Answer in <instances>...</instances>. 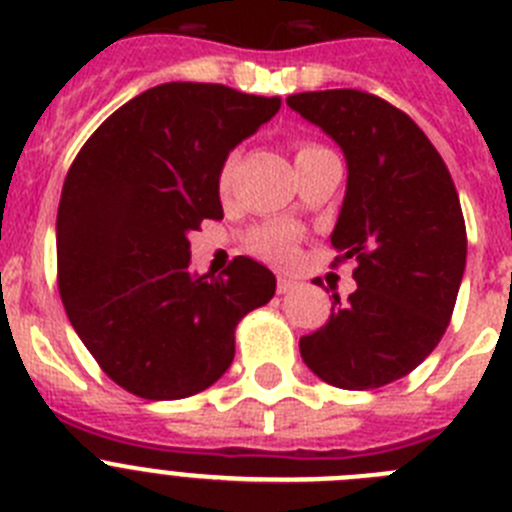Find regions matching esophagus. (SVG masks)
Returning <instances> with one entry per match:
<instances>
[{
	"instance_id": "1",
	"label": "esophagus",
	"mask_w": 512,
	"mask_h": 512,
	"mask_svg": "<svg viewBox=\"0 0 512 512\" xmlns=\"http://www.w3.org/2000/svg\"><path fill=\"white\" fill-rule=\"evenodd\" d=\"M296 288V280L285 278V275H278V293H288V290Z\"/></svg>"
}]
</instances>
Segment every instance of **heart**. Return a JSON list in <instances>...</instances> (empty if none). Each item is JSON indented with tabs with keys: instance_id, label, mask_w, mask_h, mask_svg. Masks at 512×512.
Instances as JSON below:
<instances>
[{
	"instance_id": "obj_1",
	"label": "heart",
	"mask_w": 512,
	"mask_h": 512,
	"mask_svg": "<svg viewBox=\"0 0 512 512\" xmlns=\"http://www.w3.org/2000/svg\"><path fill=\"white\" fill-rule=\"evenodd\" d=\"M319 150H326V147L321 145H313V142H303V145H298L296 150V160L303 158V155H311V153H319ZM234 163H237V155H227V160L222 163V168H219V178H216V183H219V191H227L229 183H232V173H234ZM296 229L290 227H265L260 229V232L252 234V242H250V250L255 252V255L265 257V260L275 262V265H285V262L293 260V252H296Z\"/></svg>"
}]
</instances>
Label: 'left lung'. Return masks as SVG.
Here are the masks:
<instances>
[{
  "instance_id": "obj_1",
  "label": "left lung",
  "mask_w": 512,
  "mask_h": 512,
  "mask_svg": "<svg viewBox=\"0 0 512 512\" xmlns=\"http://www.w3.org/2000/svg\"><path fill=\"white\" fill-rule=\"evenodd\" d=\"M288 107L347 158V193L331 232L357 290L334 296L319 331L301 336L313 375L344 390L382 388L441 342L467 265V229L449 168L405 112L357 89L306 91Z\"/></svg>"
}]
</instances>
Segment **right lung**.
Wrapping results in <instances>:
<instances>
[{"instance_id":"add662e5","label":"right lung","mask_w":512,"mask_h":512,"mask_svg":"<svg viewBox=\"0 0 512 512\" xmlns=\"http://www.w3.org/2000/svg\"><path fill=\"white\" fill-rule=\"evenodd\" d=\"M278 109V96L222 84H160L104 119L73 160L55 222L58 290L127 393L178 400L214 385L239 321L275 296V275L250 257L219 278L193 275L188 234L222 219L219 168Z\"/></svg>"}]
</instances>
